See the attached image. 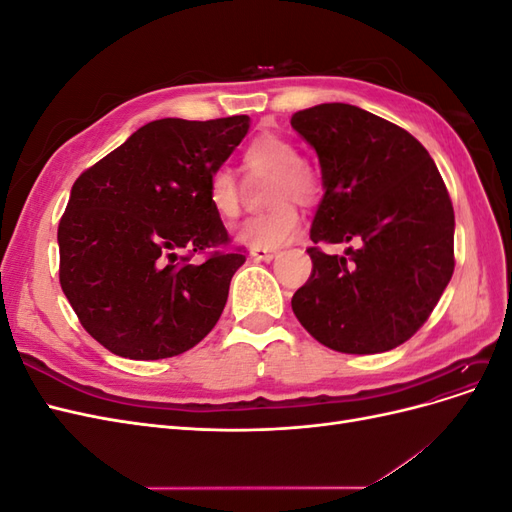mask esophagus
<instances>
[{"instance_id":"1","label":"esophagus","mask_w":512,"mask_h":512,"mask_svg":"<svg viewBox=\"0 0 512 512\" xmlns=\"http://www.w3.org/2000/svg\"><path fill=\"white\" fill-rule=\"evenodd\" d=\"M275 254H277L275 250H260V247H256V250H252L254 260H273Z\"/></svg>"}]
</instances>
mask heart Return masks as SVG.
Wrapping results in <instances>:
<instances>
[{"instance_id": "1", "label": "heart", "mask_w": 512, "mask_h": 512, "mask_svg": "<svg viewBox=\"0 0 512 512\" xmlns=\"http://www.w3.org/2000/svg\"><path fill=\"white\" fill-rule=\"evenodd\" d=\"M241 164L247 179H273L269 203L275 207L243 222L237 239L260 250H275L299 237L303 220L292 200L312 205L322 194L318 170L299 156L292 141L277 134H260L241 151ZM207 203L222 220H237L243 194L237 177L228 168H215L207 181Z\"/></svg>"}]
</instances>
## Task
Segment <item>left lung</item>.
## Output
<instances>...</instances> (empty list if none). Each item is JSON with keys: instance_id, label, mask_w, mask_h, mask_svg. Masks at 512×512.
<instances>
[{"instance_id": "8db88e82", "label": "left lung", "mask_w": 512, "mask_h": 512, "mask_svg": "<svg viewBox=\"0 0 512 512\" xmlns=\"http://www.w3.org/2000/svg\"><path fill=\"white\" fill-rule=\"evenodd\" d=\"M318 153L324 196L307 247L312 275L292 312L322 346L376 354L423 327L455 271V213L427 149L395 123L331 102L294 113ZM359 240L346 257L318 242Z\"/></svg>"}]
</instances>
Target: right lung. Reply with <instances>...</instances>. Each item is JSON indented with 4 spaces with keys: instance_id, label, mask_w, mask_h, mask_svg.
Returning <instances> with one entry per match:
<instances>
[{
    "instance_id": "right-lung-1",
    "label": "right lung",
    "mask_w": 512,
    "mask_h": 512,
    "mask_svg": "<svg viewBox=\"0 0 512 512\" xmlns=\"http://www.w3.org/2000/svg\"><path fill=\"white\" fill-rule=\"evenodd\" d=\"M247 130V115L151 121L74 181L57 228L59 284L106 350L168 359L220 320L245 252L209 207L207 181Z\"/></svg>"
}]
</instances>
